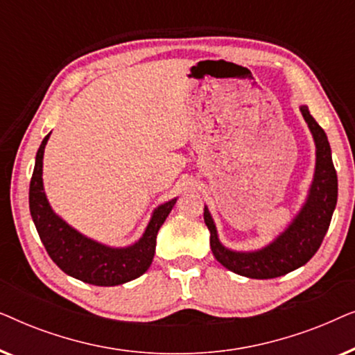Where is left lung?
<instances>
[{
	"instance_id": "1",
	"label": "left lung",
	"mask_w": 355,
	"mask_h": 355,
	"mask_svg": "<svg viewBox=\"0 0 355 355\" xmlns=\"http://www.w3.org/2000/svg\"><path fill=\"white\" fill-rule=\"evenodd\" d=\"M300 113L313 135L317 162L307 200L291 225L263 249L236 252L221 244L210 211L207 207L203 210V220L210 231L213 255L225 268L241 276L252 279H270L300 268L317 254L331 223L338 202V176L333 164L331 148L327 134L309 113L307 106H300Z\"/></svg>"
}]
</instances>
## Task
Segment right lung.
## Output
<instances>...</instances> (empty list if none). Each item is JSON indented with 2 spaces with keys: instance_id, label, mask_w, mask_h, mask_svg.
<instances>
[{
  "instance_id": "obj_1",
  "label": "right lung",
  "mask_w": 355,
  "mask_h": 355,
  "mask_svg": "<svg viewBox=\"0 0 355 355\" xmlns=\"http://www.w3.org/2000/svg\"><path fill=\"white\" fill-rule=\"evenodd\" d=\"M50 134L35 157L28 189V207L37 232L51 260L72 278L95 286H118L144 275L153 261L157 234L178 198L155 208L144 236L129 247H110L85 237L56 215L43 192V153Z\"/></svg>"
}]
</instances>
